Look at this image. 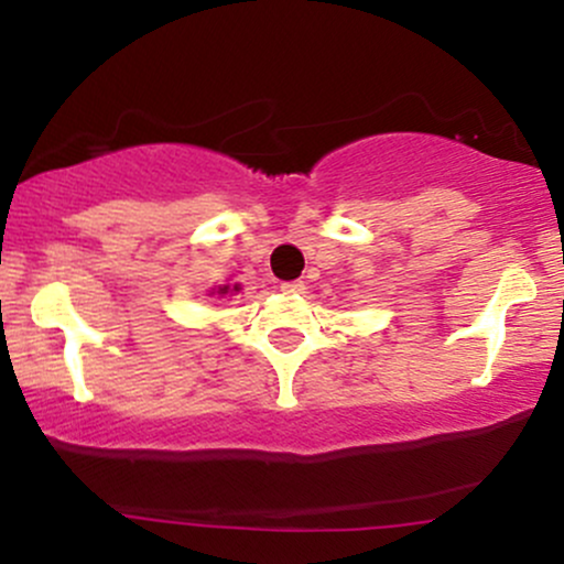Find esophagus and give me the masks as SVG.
Here are the masks:
<instances>
[{
  "mask_svg": "<svg viewBox=\"0 0 564 564\" xmlns=\"http://www.w3.org/2000/svg\"><path fill=\"white\" fill-rule=\"evenodd\" d=\"M281 291H283V294H302L304 281H286V283H281Z\"/></svg>",
  "mask_w": 564,
  "mask_h": 564,
  "instance_id": "obj_1",
  "label": "esophagus"
}]
</instances>
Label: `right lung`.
I'll use <instances>...</instances> for the list:
<instances>
[{
	"mask_svg": "<svg viewBox=\"0 0 564 564\" xmlns=\"http://www.w3.org/2000/svg\"><path fill=\"white\" fill-rule=\"evenodd\" d=\"M225 291H228V286H223V289H219V294H225Z\"/></svg>",
	"mask_w": 564,
	"mask_h": 564,
	"instance_id": "1",
	"label": "right lung"
}]
</instances>
